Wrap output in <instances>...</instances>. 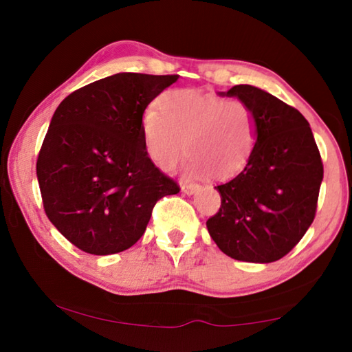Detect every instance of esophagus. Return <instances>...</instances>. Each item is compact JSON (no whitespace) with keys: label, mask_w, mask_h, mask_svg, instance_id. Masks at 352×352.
Returning a JSON list of instances; mask_svg holds the SVG:
<instances>
[{"label":"esophagus","mask_w":352,"mask_h":352,"mask_svg":"<svg viewBox=\"0 0 352 352\" xmlns=\"http://www.w3.org/2000/svg\"><path fill=\"white\" fill-rule=\"evenodd\" d=\"M200 189V184H188V183H183L182 184V190L184 194H188V195H190V194H194L195 190H199Z\"/></svg>","instance_id":"1"}]
</instances>
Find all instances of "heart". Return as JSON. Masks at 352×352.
I'll return each instance as SVG.
<instances>
[{
  "instance_id": "1",
  "label": "heart",
  "mask_w": 352,
  "mask_h": 352,
  "mask_svg": "<svg viewBox=\"0 0 352 352\" xmlns=\"http://www.w3.org/2000/svg\"><path fill=\"white\" fill-rule=\"evenodd\" d=\"M141 132L148 157L162 169H174L188 151L189 177L226 180L252 158L258 122L245 100L175 88L160 96L158 109L142 113Z\"/></svg>"
}]
</instances>
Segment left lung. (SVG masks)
I'll return each instance as SVG.
<instances>
[{"label":"left lung","instance_id":"8db88e82","mask_svg":"<svg viewBox=\"0 0 352 352\" xmlns=\"http://www.w3.org/2000/svg\"><path fill=\"white\" fill-rule=\"evenodd\" d=\"M226 96L252 107L258 140L239 175L219 184L220 208L206 220L230 258L273 262L294 248L315 219L323 162L306 118L270 93L234 85Z\"/></svg>","mask_w":352,"mask_h":352}]
</instances>
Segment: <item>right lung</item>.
<instances>
[{
    "label": "right lung",
    "mask_w": 352,
    "mask_h": 352,
    "mask_svg": "<svg viewBox=\"0 0 352 352\" xmlns=\"http://www.w3.org/2000/svg\"><path fill=\"white\" fill-rule=\"evenodd\" d=\"M178 76L119 73L65 98L37 158L43 208L79 250L105 256L138 242L155 204L180 186L148 157L147 105Z\"/></svg>",
    "instance_id": "add662e5"
}]
</instances>
